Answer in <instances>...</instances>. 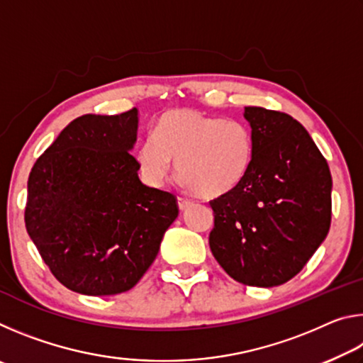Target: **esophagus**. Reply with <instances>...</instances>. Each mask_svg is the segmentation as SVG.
Masks as SVG:
<instances>
[{"label":"esophagus","instance_id":"obj_1","mask_svg":"<svg viewBox=\"0 0 363 363\" xmlns=\"http://www.w3.org/2000/svg\"><path fill=\"white\" fill-rule=\"evenodd\" d=\"M177 205H179V210H187V208L192 205V201L182 199V196H177Z\"/></svg>","mask_w":363,"mask_h":363}]
</instances>
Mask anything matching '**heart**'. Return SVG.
Returning <instances> with one entry per match:
<instances>
[{"instance_id":"b5f03b06","label":"heart","mask_w":363,"mask_h":363,"mask_svg":"<svg viewBox=\"0 0 363 363\" xmlns=\"http://www.w3.org/2000/svg\"><path fill=\"white\" fill-rule=\"evenodd\" d=\"M253 155V133L245 121L176 108L155 121L152 138L138 147L136 162L144 182L162 187L176 160L184 187L216 199L232 192L247 177Z\"/></svg>"}]
</instances>
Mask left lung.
Instances as JSON below:
<instances>
[{
  "instance_id": "obj_1",
  "label": "left lung",
  "mask_w": 363,
  "mask_h": 363,
  "mask_svg": "<svg viewBox=\"0 0 363 363\" xmlns=\"http://www.w3.org/2000/svg\"><path fill=\"white\" fill-rule=\"evenodd\" d=\"M255 139L245 179L210 201V248L233 280L277 286L299 274L331 223V174L309 133L288 113L245 107Z\"/></svg>"
}]
</instances>
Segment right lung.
Returning a JSON list of instances; mask_svg holds the SVG:
<instances>
[{
    "label": "right lung",
    "instance_id": "right-lung-1",
    "mask_svg": "<svg viewBox=\"0 0 363 363\" xmlns=\"http://www.w3.org/2000/svg\"><path fill=\"white\" fill-rule=\"evenodd\" d=\"M138 110L83 115L36 160L26 227L43 261L72 291L131 290L177 218L173 194L144 186L130 150Z\"/></svg>",
    "mask_w": 363,
    "mask_h": 363
}]
</instances>
